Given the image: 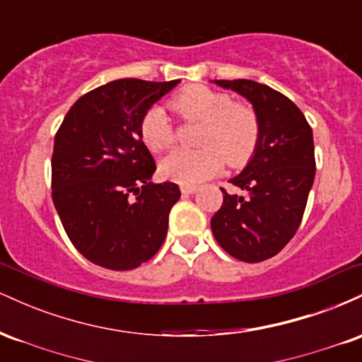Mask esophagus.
I'll return each instance as SVG.
<instances>
[{
  "label": "esophagus",
  "instance_id": "obj_1",
  "mask_svg": "<svg viewBox=\"0 0 362 362\" xmlns=\"http://www.w3.org/2000/svg\"><path fill=\"white\" fill-rule=\"evenodd\" d=\"M180 192L184 194V195L195 194V192H197V187H195V185H182L180 187Z\"/></svg>",
  "mask_w": 362,
  "mask_h": 362
}]
</instances>
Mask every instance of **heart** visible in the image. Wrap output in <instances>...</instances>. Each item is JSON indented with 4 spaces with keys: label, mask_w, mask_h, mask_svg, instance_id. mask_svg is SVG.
I'll return each instance as SVG.
<instances>
[{
    "label": "heart",
    "mask_w": 362,
    "mask_h": 362,
    "mask_svg": "<svg viewBox=\"0 0 362 362\" xmlns=\"http://www.w3.org/2000/svg\"><path fill=\"white\" fill-rule=\"evenodd\" d=\"M170 107L185 120H197L199 149H175L160 161V173L182 185H197L214 177L223 163L242 167L250 160L260 136L259 117L248 105L236 103L224 91L194 85L180 90ZM141 139L151 151H163L173 143V127L161 107L144 112Z\"/></svg>",
    "instance_id": "b5f03b06"
}]
</instances>
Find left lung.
Returning <instances> with one entry per match:
<instances>
[{
  "mask_svg": "<svg viewBox=\"0 0 362 362\" xmlns=\"http://www.w3.org/2000/svg\"><path fill=\"white\" fill-rule=\"evenodd\" d=\"M252 103L260 124L255 151L230 182L242 195L223 190L211 219L216 242L235 259L267 260L296 235L315 180L313 131L288 97L252 80H214Z\"/></svg>",
  "mask_w": 362,
  "mask_h": 362,
  "instance_id": "obj_1",
  "label": "left lung"
}]
</instances>
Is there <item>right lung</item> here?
<instances>
[{
	"mask_svg": "<svg viewBox=\"0 0 362 362\" xmlns=\"http://www.w3.org/2000/svg\"><path fill=\"white\" fill-rule=\"evenodd\" d=\"M178 83L124 78L98 86L74 102L54 138L52 202L76 250L100 267H139L167 236L180 189L151 182L156 165L139 124Z\"/></svg>",
	"mask_w": 362,
	"mask_h": 362,
	"instance_id": "1",
	"label": "right lung"
}]
</instances>
